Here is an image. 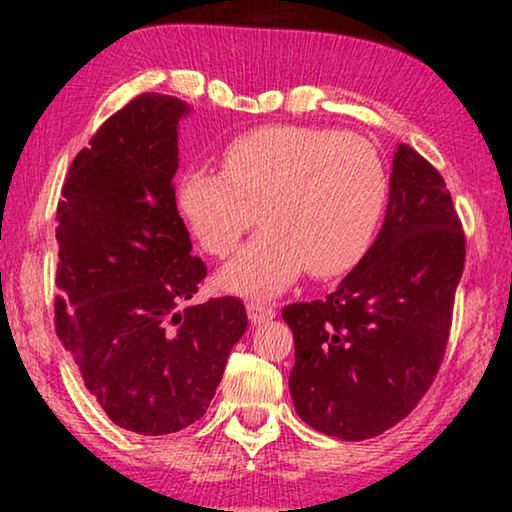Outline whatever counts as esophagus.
<instances>
[{
    "label": "esophagus",
    "mask_w": 512,
    "mask_h": 512,
    "mask_svg": "<svg viewBox=\"0 0 512 512\" xmlns=\"http://www.w3.org/2000/svg\"><path fill=\"white\" fill-rule=\"evenodd\" d=\"M253 316L259 320V325H262V323H264V316H266V314H264V307L255 305V307H253Z\"/></svg>",
    "instance_id": "obj_1"
}]
</instances>
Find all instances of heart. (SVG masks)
Segmentation results:
<instances>
[{
	"label": "heart",
	"mask_w": 512,
	"mask_h": 512,
	"mask_svg": "<svg viewBox=\"0 0 512 512\" xmlns=\"http://www.w3.org/2000/svg\"><path fill=\"white\" fill-rule=\"evenodd\" d=\"M370 205L332 180H309L275 207L268 232L307 259H352L368 237ZM228 284L246 300L273 298L282 289L280 266L262 244L230 264Z\"/></svg>",
	"instance_id": "heart-1"
}]
</instances>
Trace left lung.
Segmentation results:
<instances>
[{
  "instance_id": "obj_1",
  "label": "left lung",
  "mask_w": 512,
  "mask_h": 512,
  "mask_svg": "<svg viewBox=\"0 0 512 512\" xmlns=\"http://www.w3.org/2000/svg\"><path fill=\"white\" fill-rule=\"evenodd\" d=\"M183 115L169 94L126 103L74 158L56 210V334L108 418L144 436L203 418L248 325L239 298L198 296L207 268L173 187Z\"/></svg>"
}]
</instances>
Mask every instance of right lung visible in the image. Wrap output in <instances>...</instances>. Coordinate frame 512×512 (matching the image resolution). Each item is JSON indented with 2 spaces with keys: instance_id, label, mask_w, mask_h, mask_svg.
<instances>
[{
  "instance_id": "obj_1",
  "label": "right lung",
  "mask_w": 512,
  "mask_h": 512,
  "mask_svg": "<svg viewBox=\"0 0 512 512\" xmlns=\"http://www.w3.org/2000/svg\"><path fill=\"white\" fill-rule=\"evenodd\" d=\"M375 244L323 300L284 307L293 406L316 431L375 438L404 420L445 359L465 235L445 180L413 149L395 158Z\"/></svg>"
}]
</instances>
